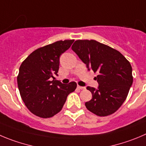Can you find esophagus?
Segmentation results:
<instances>
[{"mask_svg": "<svg viewBox=\"0 0 146 146\" xmlns=\"http://www.w3.org/2000/svg\"><path fill=\"white\" fill-rule=\"evenodd\" d=\"M77 88H78V89H81V90H83V89H85V87L84 86H77Z\"/></svg>", "mask_w": 146, "mask_h": 146, "instance_id": "34e87169", "label": "esophagus"}]
</instances>
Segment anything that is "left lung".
Here are the masks:
<instances>
[{"mask_svg":"<svg viewBox=\"0 0 146 146\" xmlns=\"http://www.w3.org/2000/svg\"><path fill=\"white\" fill-rule=\"evenodd\" d=\"M71 48L88 70L97 73L98 88H86L92 94V99L85 103L87 110L99 117L115 112L133 84L130 62L119 51L93 39L76 40Z\"/></svg>","mask_w":146,"mask_h":146,"instance_id":"obj_1","label":"left lung"}]
</instances>
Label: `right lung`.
Returning <instances> with one entry per match:
<instances>
[{
	"mask_svg": "<svg viewBox=\"0 0 146 146\" xmlns=\"http://www.w3.org/2000/svg\"><path fill=\"white\" fill-rule=\"evenodd\" d=\"M73 39L55 42L36 50L19 68L17 84L26 107L36 116L50 118L63 107L67 96L77 87L76 82L63 84L53 79L58 76L60 57L68 50Z\"/></svg>",
	"mask_w": 146,
	"mask_h": 146,
	"instance_id": "1",
	"label": "right lung"
}]
</instances>
